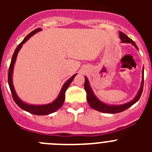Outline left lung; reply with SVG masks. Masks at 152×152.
I'll return each instance as SVG.
<instances>
[{"label":"left lung","instance_id":"8db88e82","mask_svg":"<svg viewBox=\"0 0 152 152\" xmlns=\"http://www.w3.org/2000/svg\"><path fill=\"white\" fill-rule=\"evenodd\" d=\"M119 38L121 39L122 42L131 43L132 45L135 47V49H139L137 45H135V42L132 41L130 38H129L128 36H126L125 33H122V32H119ZM85 77L84 89H85L86 92H87V100H88V103H89L90 107L92 109H94V110H96L100 111V112L102 113H121L123 111L127 110L128 108H129L130 107H132L133 104H135L139 100V98H140L141 95H142V91H143V84H144V68L142 69V82H141L140 89H139L137 95L135 96V98L132 100L128 102V103H124V104H120V105H110V104H107V103L100 101L96 97V96L94 94V91H93L92 88H91L88 77Z\"/></svg>","mask_w":152,"mask_h":152}]
</instances>
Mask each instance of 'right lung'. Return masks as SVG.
<instances>
[{"label": "right lung", "instance_id": "right-lung-1", "mask_svg": "<svg viewBox=\"0 0 152 152\" xmlns=\"http://www.w3.org/2000/svg\"><path fill=\"white\" fill-rule=\"evenodd\" d=\"M39 31H42L41 28H37L35 30L32 31L29 34H28L27 36L24 38V39L19 44L18 46L17 47V49L14 51V53H13V56H12L11 62L10 64V68H9V72H8V84H9V87H10V91H11L12 96H13V100L15 101V103H17L18 107H20L22 110L26 111V112H29L32 114H34V115H39V116H45V115H49V114L52 113L57 111L58 109H60L61 107V106L63 105V103L64 102V94H65V91H66L67 88L69 87V85L71 84V83L72 82V80H74L75 77L77 75V74H75L72 76V77H70L66 82L64 83V85L62 86L61 88V91H60L59 94L57 96L56 100L53 102L50 103H48V104H43V105H33V104H29V103H26L25 102H23V100H20V98L17 96V93H16L15 89H14V87H13V67H14V64H15L16 59H17V54H18L19 51L20 50V49L22 48L23 45L31 36H33V35L36 34V33H38Z\"/></svg>", "mask_w": 152, "mask_h": 152}]
</instances>
